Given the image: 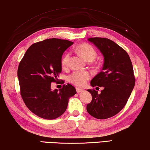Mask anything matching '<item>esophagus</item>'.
Returning a JSON list of instances; mask_svg holds the SVG:
<instances>
[{
  "mask_svg": "<svg viewBox=\"0 0 150 150\" xmlns=\"http://www.w3.org/2000/svg\"><path fill=\"white\" fill-rule=\"evenodd\" d=\"M84 90L83 89H81V88H76V92L78 93H82V92H84Z\"/></svg>",
  "mask_w": 150,
  "mask_h": 150,
  "instance_id": "34e87169",
  "label": "esophagus"
}]
</instances>
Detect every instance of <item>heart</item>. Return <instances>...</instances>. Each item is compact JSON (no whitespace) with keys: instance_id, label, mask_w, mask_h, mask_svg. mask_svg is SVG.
<instances>
[{"instance_id":"obj_1","label":"heart","mask_w":150,"mask_h":150,"mask_svg":"<svg viewBox=\"0 0 150 150\" xmlns=\"http://www.w3.org/2000/svg\"><path fill=\"white\" fill-rule=\"evenodd\" d=\"M76 51L88 62H92L94 60L97 56V53L93 46L88 43H82L78 46ZM70 59V54L66 53L62 57L61 64L63 68H67L69 66ZM91 74L88 72H75L72 74L68 78L69 81L72 83L74 85L78 87H82L86 85Z\"/></svg>"}]
</instances>
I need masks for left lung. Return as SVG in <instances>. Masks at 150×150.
<instances>
[{
    "label": "left lung",
    "mask_w": 150,
    "mask_h": 150,
    "mask_svg": "<svg viewBox=\"0 0 150 150\" xmlns=\"http://www.w3.org/2000/svg\"><path fill=\"white\" fill-rule=\"evenodd\" d=\"M88 41L104 57L103 71L91 80V85L104 88L100 94L95 90H87L91 94L92 101L86 110L96 119H108L123 109L134 88L132 63L127 53L114 41L102 38H88Z\"/></svg>",
    "instance_id": "left-lung-1"
}]
</instances>
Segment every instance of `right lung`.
Masks as SVG:
<instances>
[{
  "label": "right lung",
  "mask_w": 150,
  "mask_h": 150,
  "mask_svg": "<svg viewBox=\"0 0 150 150\" xmlns=\"http://www.w3.org/2000/svg\"><path fill=\"white\" fill-rule=\"evenodd\" d=\"M73 44L68 40L52 38L33 43L25 52L17 71L21 94L28 109L38 117L54 119L67 109L69 99L76 94L68 84L52 91L62 72V57Z\"/></svg>",
  "instance_id": "1"
}]
</instances>
